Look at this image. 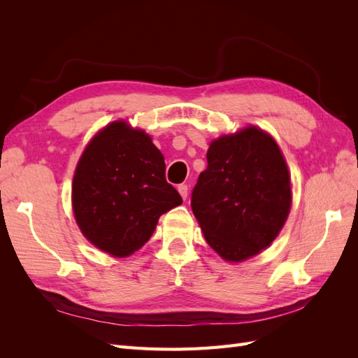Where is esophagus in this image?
<instances>
[{"instance_id":"34e87169","label":"esophagus","mask_w":358,"mask_h":358,"mask_svg":"<svg viewBox=\"0 0 358 358\" xmlns=\"http://www.w3.org/2000/svg\"><path fill=\"white\" fill-rule=\"evenodd\" d=\"M178 191H179V194L182 196V199L187 200V197H188V185H185V183H182V185L178 187Z\"/></svg>"}]
</instances>
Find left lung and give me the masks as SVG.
Listing matches in <instances>:
<instances>
[{
    "mask_svg": "<svg viewBox=\"0 0 358 358\" xmlns=\"http://www.w3.org/2000/svg\"><path fill=\"white\" fill-rule=\"evenodd\" d=\"M208 169L191 194V208L206 242L229 262H243L272 243L291 206L287 162L262 129L213 140Z\"/></svg>",
    "mask_w": 358,
    "mask_h": 358,
    "instance_id": "1",
    "label": "left lung"
}]
</instances>
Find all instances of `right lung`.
I'll use <instances>...</instances> for the list:
<instances>
[{"mask_svg":"<svg viewBox=\"0 0 358 358\" xmlns=\"http://www.w3.org/2000/svg\"><path fill=\"white\" fill-rule=\"evenodd\" d=\"M71 194L86 239L115 257L142 248L159 216L182 204L166 180L164 157L145 131L124 121L107 125L86 146Z\"/></svg>","mask_w":358,"mask_h":358,"instance_id":"1","label":"right lung"}]
</instances>
